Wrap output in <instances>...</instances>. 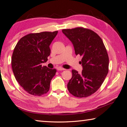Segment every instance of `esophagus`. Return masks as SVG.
Returning a JSON list of instances; mask_svg holds the SVG:
<instances>
[{"mask_svg": "<svg viewBox=\"0 0 127 127\" xmlns=\"http://www.w3.org/2000/svg\"><path fill=\"white\" fill-rule=\"evenodd\" d=\"M65 69H64L62 67H58L57 68V70H58V71H63V70H64Z\"/></svg>", "mask_w": 127, "mask_h": 127, "instance_id": "obj_1", "label": "esophagus"}]
</instances>
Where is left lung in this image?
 Returning <instances> with one entry per match:
<instances>
[{
	"instance_id": "1",
	"label": "left lung",
	"mask_w": 127,
	"mask_h": 127,
	"mask_svg": "<svg viewBox=\"0 0 127 127\" xmlns=\"http://www.w3.org/2000/svg\"><path fill=\"white\" fill-rule=\"evenodd\" d=\"M62 32L72 42L76 55L82 56L80 63L83 68L81 74L72 70L68 90L76 97H87L97 91L108 73L107 50L101 38L92 30L78 27Z\"/></svg>"
}]
</instances>
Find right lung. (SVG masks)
<instances>
[{
	"label": "right lung",
	"instance_id": "obj_1",
	"mask_svg": "<svg viewBox=\"0 0 127 127\" xmlns=\"http://www.w3.org/2000/svg\"><path fill=\"white\" fill-rule=\"evenodd\" d=\"M58 31L31 33L20 39L14 49L11 64L16 80L24 90L41 96L49 92L50 82L56 72L42 63L50 55V45Z\"/></svg>",
	"mask_w": 127,
	"mask_h": 127
}]
</instances>
